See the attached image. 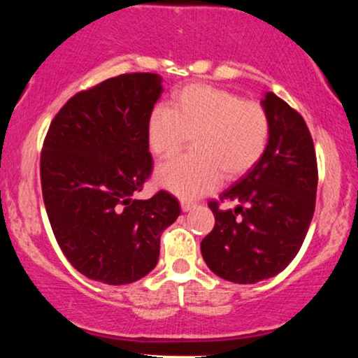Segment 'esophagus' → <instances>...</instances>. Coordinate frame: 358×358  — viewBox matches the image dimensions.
<instances>
[{"label":"esophagus","mask_w":358,"mask_h":358,"mask_svg":"<svg viewBox=\"0 0 358 358\" xmlns=\"http://www.w3.org/2000/svg\"><path fill=\"white\" fill-rule=\"evenodd\" d=\"M180 204H182L183 211H192V209L196 206V204H194L193 201H189V199H182V201H180Z\"/></svg>","instance_id":"34e87169"}]
</instances>
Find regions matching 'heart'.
Returning <instances> with one entry per match:
<instances>
[{
	"label": "heart",
	"instance_id": "1",
	"mask_svg": "<svg viewBox=\"0 0 358 358\" xmlns=\"http://www.w3.org/2000/svg\"><path fill=\"white\" fill-rule=\"evenodd\" d=\"M157 159H170L187 145L192 152L162 165L157 182L183 198L211 192L221 180L247 173L265 154L270 116L259 101L211 85H188L169 106H157L147 124Z\"/></svg>",
	"mask_w": 358,
	"mask_h": 358
}]
</instances>
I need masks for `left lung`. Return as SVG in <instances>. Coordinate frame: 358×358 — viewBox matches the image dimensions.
<instances>
[{"label":"left lung","instance_id":"1","mask_svg":"<svg viewBox=\"0 0 358 358\" xmlns=\"http://www.w3.org/2000/svg\"><path fill=\"white\" fill-rule=\"evenodd\" d=\"M262 104L270 116L265 154L208 203L216 224L201 241L209 268L234 283H257L287 268L301 249L316 206L317 160L306 122L273 93ZM224 201L240 206L221 210Z\"/></svg>","mask_w":358,"mask_h":358}]
</instances>
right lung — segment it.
Here are the masks:
<instances>
[{
	"label": "right lung",
	"instance_id": "1",
	"mask_svg": "<svg viewBox=\"0 0 358 358\" xmlns=\"http://www.w3.org/2000/svg\"><path fill=\"white\" fill-rule=\"evenodd\" d=\"M162 92L155 73L108 78L73 94L45 134L41 185L52 231L66 260L96 282L145 276L180 216L165 189L136 199L154 169L147 124Z\"/></svg>",
	"mask_w": 358,
	"mask_h": 358
}]
</instances>
